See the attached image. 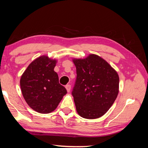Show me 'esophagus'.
<instances>
[{
  "mask_svg": "<svg viewBox=\"0 0 148 148\" xmlns=\"http://www.w3.org/2000/svg\"><path fill=\"white\" fill-rule=\"evenodd\" d=\"M65 88H66V89L67 92H70V89H71V86H70V84H68V85H66V86H65Z\"/></svg>",
  "mask_w": 148,
  "mask_h": 148,
  "instance_id": "obj_1",
  "label": "esophagus"
}]
</instances>
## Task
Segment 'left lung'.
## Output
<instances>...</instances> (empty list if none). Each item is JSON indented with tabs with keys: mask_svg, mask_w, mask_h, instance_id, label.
Segmentation results:
<instances>
[{
	"mask_svg": "<svg viewBox=\"0 0 148 148\" xmlns=\"http://www.w3.org/2000/svg\"><path fill=\"white\" fill-rule=\"evenodd\" d=\"M77 78L72 91L77 112L84 119H95L106 113L119 91L117 72L103 58L90 54L72 58Z\"/></svg>",
	"mask_w": 148,
	"mask_h": 148,
	"instance_id": "obj_1",
	"label": "left lung"
}]
</instances>
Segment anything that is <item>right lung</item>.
Returning a JSON list of instances; mask_svg holds the SVG:
<instances>
[{
  "mask_svg": "<svg viewBox=\"0 0 148 148\" xmlns=\"http://www.w3.org/2000/svg\"><path fill=\"white\" fill-rule=\"evenodd\" d=\"M57 62V60L42 55L33 60L21 76L23 97L27 104L39 113L55 111L67 93L54 70Z\"/></svg>",
  "mask_w": 148,
  "mask_h": 148,
  "instance_id": "obj_1",
  "label": "right lung"
}]
</instances>
